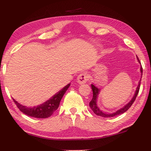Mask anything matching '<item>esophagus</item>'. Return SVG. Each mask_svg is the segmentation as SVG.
<instances>
[{"label":"esophagus","instance_id":"1","mask_svg":"<svg viewBox=\"0 0 151 151\" xmlns=\"http://www.w3.org/2000/svg\"><path fill=\"white\" fill-rule=\"evenodd\" d=\"M88 75L86 73H83L80 74L77 77V83L81 85L85 83L88 81Z\"/></svg>","mask_w":151,"mask_h":151}]
</instances>
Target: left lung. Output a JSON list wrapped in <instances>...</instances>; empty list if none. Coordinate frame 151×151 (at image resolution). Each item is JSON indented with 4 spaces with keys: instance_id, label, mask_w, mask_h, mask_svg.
<instances>
[{
    "instance_id": "left-lung-1",
    "label": "left lung",
    "mask_w": 151,
    "mask_h": 151,
    "mask_svg": "<svg viewBox=\"0 0 151 151\" xmlns=\"http://www.w3.org/2000/svg\"><path fill=\"white\" fill-rule=\"evenodd\" d=\"M137 58L138 62L140 64L139 58L138 57H137ZM140 73H141V75H142V68L141 66H140ZM141 77H142V76H141ZM140 81H141V79H140V81H139V84H138V86L136 88V91H135L134 96L132 98L131 100L129 101V103H127L126 105H124L123 107H122V108L120 109L119 110L116 111V112H112V113H107V112H103V111H101L100 108H99L98 105H97V98H98V95H99V93H100L101 89L99 88L96 86L94 85V84H91V88H92V90H93V99H92L91 101L89 103V106H90V108L92 109V111L94 112V114H96V115L100 116L102 117H112V116H115L117 115H119V114L124 113V112H126L127 110L131 106L132 104H133V103L134 102L135 99H136V97L137 96L138 93H139V91L140 89Z\"/></svg>"
}]
</instances>
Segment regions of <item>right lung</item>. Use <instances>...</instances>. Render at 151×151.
<instances>
[{
  "label": "right lung",
  "instance_id": "add662e5",
  "mask_svg": "<svg viewBox=\"0 0 151 151\" xmlns=\"http://www.w3.org/2000/svg\"><path fill=\"white\" fill-rule=\"evenodd\" d=\"M70 85V84H68L63 88L56 93L54 96H52L50 99H48V101L40 104V105L33 107L23 106L22 104L18 103L17 101H15L14 99H13L14 103L17 104L20 111L27 115L38 119L48 118V117L52 115L53 112L58 108L61 99H62L66 91H67V89L69 88Z\"/></svg>",
  "mask_w": 151,
  "mask_h": 151
}]
</instances>
